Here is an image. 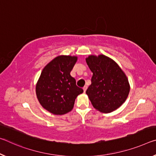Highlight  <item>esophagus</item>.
Wrapping results in <instances>:
<instances>
[{
    "label": "esophagus",
    "instance_id": "obj_1",
    "mask_svg": "<svg viewBox=\"0 0 156 156\" xmlns=\"http://www.w3.org/2000/svg\"><path fill=\"white\" fill-rule=\"evenodd\" d=\"M87 86H84V87H83V91H84V92H85L86 91V90H87Z\"/></svg>",
    "mask_w": 156,
    "mask_h": 156
}]
</instances>
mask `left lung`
Returning <instances> with one entry per match:
<instances>
[{
    "instance_id": "obj_1",
    "label": "left lung",
    "mask_w": 156,
    "mask_h": 156,
    "mask_svg": "<svg viewBox=\"0 0 156 156\" xmlns=\"http://www.w3.org/2000/svg\"><path fill=\"white\" fill-rule=\"evenodd\" d=\"M86 62L93 76L86 91L93 107L109 113L122 105L128 96L130 84L126 75L115 61L104 55H90Z\"/></svg>"
}]
</instances>
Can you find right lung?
I'll return each instance as SVG.
<instances>
[{
    "label": "right lung",
    "mask_w": 156,
    "mask_h": 156,
    "mask_svg": "<svg viewBox=\"0 0 156 156\" xmlns=\"http://www.w3.org/2000/svg\"><path fill=\"white\" fill-rule=\"evenodd\" d=\"M77 60V56L56 57L43 69L36 84L39 103L53 115H62L70 112L76 97L83 92L70 75Z\"/></svg>",
    "instance_id": "1"
}]
</instances>
